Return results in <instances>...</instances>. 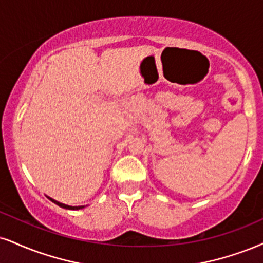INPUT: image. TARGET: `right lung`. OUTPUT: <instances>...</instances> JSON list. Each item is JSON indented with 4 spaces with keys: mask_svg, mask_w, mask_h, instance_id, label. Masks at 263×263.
I'll return each instance as SVG.
<instances>
[{
    "mask_svg": "<svg viewBox=\"0 0 263 263\" xmlns=\"http://www.w3.org/2000/svg\"><path fill=\"white\" fill-rule=\"evenodd\" d=\"M50 198V197H49ZM50 200H51L53 203H56L58 205H60V207H62V208H66V210H82V208H84V205H67V204H63V203H61V202H59V201H55V200H52V198H50Z\"/></svg>",
    "mask_w": 263,
    "mask_h": 263,
    "instance_id": "add662e5",
    "label": "right lung"
}]
</instances>
